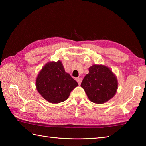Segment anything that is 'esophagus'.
I'll list each match as a JSON object with an SVG mask.
<instances>
[{
  "instance_id": "obj_1",
  "label": "esophagus",
  "mask_w": 146,
  "mask_h": 146,
  "mask_svg": "<svg viewBox=\"0 0 146 146\" xmlns=\"http://www.w3.org/2000/svg\"><path fill=\"white\" fill-rule=\"evenodd\" d=\"M76 80L77 81V82H78V83L79 85L81 84V83L82 82V78H80V77H78V78H76Z\"/></svg>"
}]
</instances>
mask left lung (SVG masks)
<instances>
[{
	"instance_id": "1",
	"label": "left lung",
	"mask_w": 146,
	"mask_h": 146,
	"mask_svg": "<svg viewBox=\"0 0 146 146\" xmlns=\"http://www.w3.org/2000/svg\"><path fill=\"white\" fill-rule=\"evenodd\" d=\"M81 86L90 100L96 104H103L115 94L118 83L109 68L95 64L89 68V73L83 78Z\"/></svg>"
}]
</instances>
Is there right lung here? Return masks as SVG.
<instances>
[{
  "label": "right lung",
  "instance_id": "add662e5",
  "mask_svg": "<svg viewBox=\"0 0 146 146\" xmlns=\"http://www.w3.org/2000/svg\"><path fill=\"white\" fill-rule=\"evenodd\" d=\"M36 85L42 97L53 104L66 100L71 92L78 85L65 72L60 61L46 64L37 77Z\"/></svg>",
  "mask_w": 146,
  "mask_h": 146
}]
</instances>
